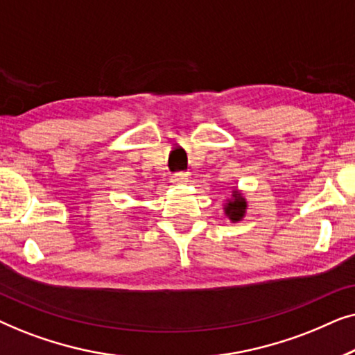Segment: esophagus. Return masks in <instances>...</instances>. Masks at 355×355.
Masks as SVG:
<instances>
[{"label":"esophagus","instance_id":"obj_1","mask_svg":"<svg viewBox=\"0 0 355 355\" xmlns=\"http://www.w3.org/2000/svg\"><path fill=\"white\" fill-rule=\"evenodd\" d=\"M171 182L178 184V186H184V184L189 182V176L186 173H176L171 176Z\"/></svg>","mask_w":355,"mask_h":355}]
</instances>
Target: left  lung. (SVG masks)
I'll list each match as a JSON object with an SVG mask.
<instances>
[{"label": "left lung", "instance_id": "1", "mask_svg": "<svg viewBox=\"0 0 355 355\" xmlns=\"http://www.w3.org/2000/svg\"><path fill=\"white\" fill-rule=\"evenodd\" d=\"M247 207H249V203H247L244 193H242L239 189H232L231 198H227L223 210H225V215L230 218L232 223H239L244 220Z\"/></svg>", "mask_w": 355, "mask_h": 355}]
</instances>
